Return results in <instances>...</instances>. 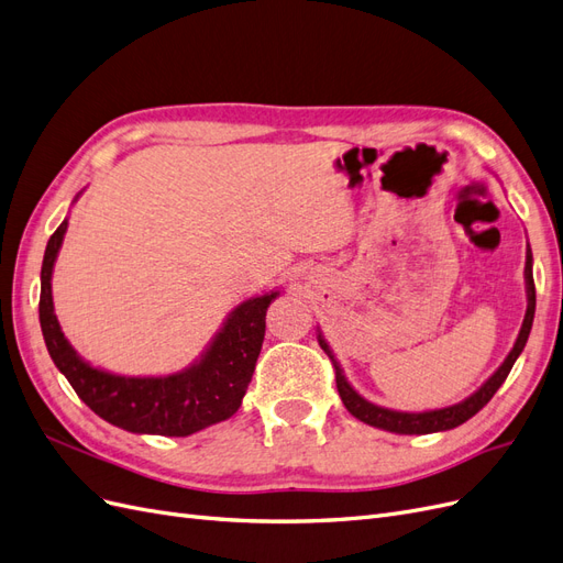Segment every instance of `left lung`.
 <instances>
[{
	"mask_svg": "<svg viewBox=\"0 0 563 563\" xmlns=\"http://www.w3.org/2000/svg\"><path fill=\"white\" fill-rule=\"evenodd\" d=\"M523 279H526V314H523V323H521V331L517 335V343L515 347L509 350V354L505 356V362L498 366V371L493 373V376L470 395L467 399H463L460 404L446 406V408H434V411H420V413H406V411H391V408L378 406V404H371L368 399H364L360 391H356L347 378H345V371L343 366L338 364L333 350L329 347L327 340H323L321 331L317 333V340L321 350L329 354V360L333 362L335 368V385H338V395L343 399L347 411L371 428H378V430H387V432H395V434H432V432H446L457 428V424L467 422L472 416H476L482 411V408L490 401V397L496 395L498 387L505 383V378L509 376V371H512L515 362L519 360V354L526 347V340L528 333H531L533 327V317H536V284H533V253L531 246L526 249V267H523Z\"/></svg>",
	"mask_w": 563,
	"mask_h": 563,
	"instance_id": "left-lung-1",
	"label": "left lung"
}]
</instances>
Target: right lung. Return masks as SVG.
<instances>
[{
  "label": "right lung",
  "mask_w": 563,
  "mask_h": 563,
  "mask_svg": "<svg viewBox=\"0 0 563 563\" xmlns=\"http://www.w3.org/2000/svg\"><path fill=\"white\" fill-rule=\"evenodd\" d=\"M65 232L67 218L51 234L44 251L40 323L51 360L77 397L96 416L133 434L187 437L240 411L263 347L265 312L282 294L279 288L236 305L209 347L187 368L168 376H119L81 360L54 312L51 275Z\"/></svg>",
  "instance_id": "right-lung-1"
}]
</instances>
